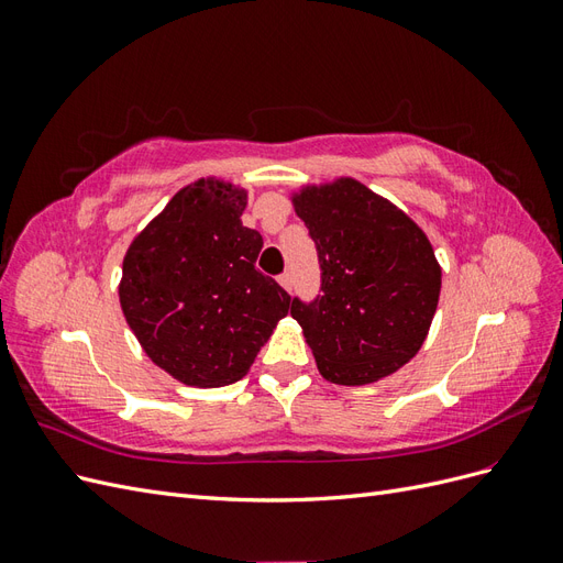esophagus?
Here are the masks:
<instances>
[{"label":"esophagus","mask_w":563,"mask_h":563,"mask_svg":"<svg viewBox=\"0 0 563 563\" xmlns=\"http://www.w3.org/2000/svg\"><path fill=\"white\" fill-rule=\"evenodd\" d=\"M279 284L286 288L288 294H291L294 291V275H291V272H284V275L279 277Z\"/></svg>","instance_id":"34e87169"}]
</instances>
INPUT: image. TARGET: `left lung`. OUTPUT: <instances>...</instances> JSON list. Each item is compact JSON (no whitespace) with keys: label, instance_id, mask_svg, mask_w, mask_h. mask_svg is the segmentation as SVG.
Segmentation results:
<instances>
[{"label":"left lung","instance_id":"1","mask_svg":"<svg viewBox=\"0 0 563 563\" xmlns=\"http://www.w3.org/2000/svg\"><path fill=\"white\" fill-rule=\"evenodd\" d=\"M291 199L321 267V296L291 305L319 373L366 385L399 371L422 347L439 302L428 234L354 178L308 185Z\"/></svg>","mask_w":563,"mask_h":563}]
</instances>
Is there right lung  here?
<instances>
[{
	"mask_svg": "<svg viewBox=\"0 0 563 563\" xmlns=\"http://www.w3.org/2000/svg\"><path fill=\"white\" fill-rule=\"evenodd\" d=\"M246 190L218 178L183 187L131 242L119 302L145 354L192 387L246 376L291 296L255 267L263 236L242 225Z\"/></svg>",
	"mask_w": 563,
	"mask_h": 563,
	"instance_id": "right-lung-1",
	"label": "right lung"
}]
</instances>
